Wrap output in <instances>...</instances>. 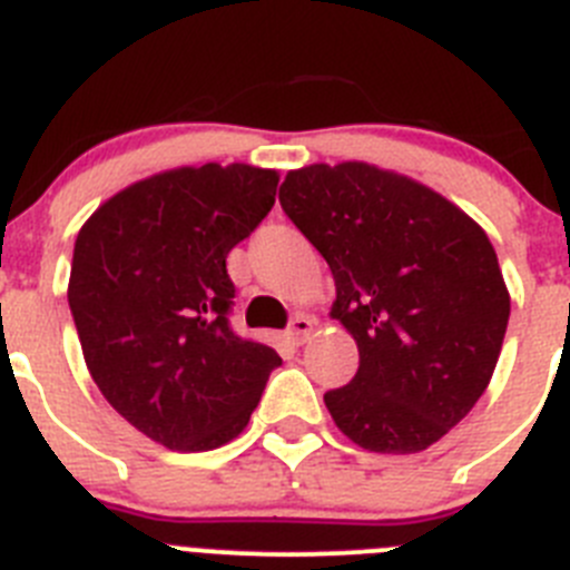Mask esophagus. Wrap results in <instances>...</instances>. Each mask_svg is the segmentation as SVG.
<instances>
[{
    "label": "esophagus",
    "instance_id": "1",
    "mask_svg": "<svg viewBox=\"0 0 570 570\" xmlns=\"http://www.w3.org/2000/svg\"><path fill=\"white\" fill-rule=\"evenodd\" d=\"M313 331H316V322H313L311 316H305V313H299V316H294V322H291L288 338L294 344H305L311 342Z\"/></svg>",
    "mask_w": 570,
    "mask_h": 570
}]
</instances>
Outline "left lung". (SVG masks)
Returning <instances> with one entry per match:
<instances>
[{
	"instance_id": "left-lung-1",
	"label": "left lung",
	"mask_w": 570,
	"mask_h": 570,
	"mask_svg": "<svg viewBox=\"0 0 570 570\" xmlns=\"http://www.w3.org/2000/svg\"><path fill=\"white\" fill-rule=\"evenodd\" d=\"M279 203L331 265V316L358 347L353 381L325 393L333 421L367 452H424L478 404L503 347L511 299L487 232L364 160L288 171Z\"/></svg>"
}]
</instances>
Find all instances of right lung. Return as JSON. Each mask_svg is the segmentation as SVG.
<instances>
[{
  "mask_svg": "<svg viewBox=\"0 0 570 570\" xmlns=\"http://www.w3.org/2000/svg\"><path fill=\"white\" fill-rule=\"evenodd\" d=\"M279 175L248 164L177 166L92 212L72 248L70 299L104 399L177 452L234 441L282 358L228 327V250L274 206Z\"/></svg>",
  "mask_w": 570,
  "mask_h": 570,
  "instance_id": "1",
  "label": "right lung"
}]
</instances>
